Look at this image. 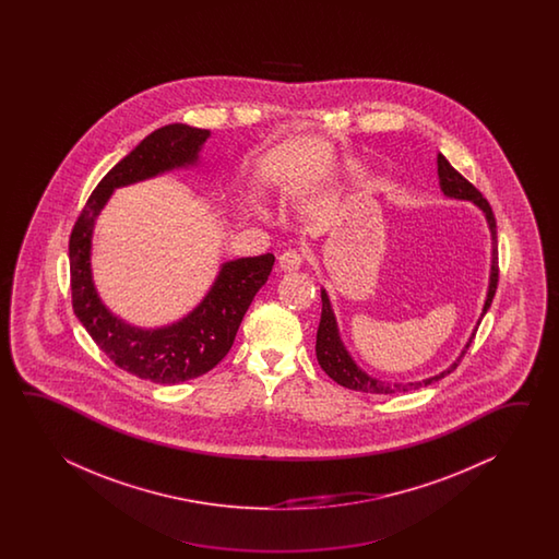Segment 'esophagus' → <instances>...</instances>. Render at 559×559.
I'll return each instance as SVG.
<instances>
[{"mask_svg": "<svg viewBox=\"0 0 559 559\" xmlns=\"http://www.w3.org/2000/svg\"><path fill=\"white\" fill-rule=\"evenodd\" d=\"M277 263H280V267L284 270V272H296L301 267V263H304V253L297 250H285L280 258H277Z\"/></svg>", "mask_w": 559, "mask_h": 559, "instance_id": "obj_1", "label": "esophagus"}]
</instances>
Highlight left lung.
Returning <instances> with one entry per match:
<instances>
[{
	"instance_id": "1",
	"label": "left lung",
	"mask_w": 559,
	"mask_h": 559,
	"mask_svg": "<svg viewBox=\"0 0 559 559\" xmlns=\"http://www.w3.org/2000/svg\"><path fill=\"white\" fill-rule=\"evenodd\" d=\"M438 176H440L441 191L448 198L474 202L486 214L487 226H489V231H491V243H493V251H491V275H489L486 304H484V311H481V318H479V321H481L484 316H486L487 309L491 306V301H493L496 289H498L499 267L496 217H493V212H491V205L481 195V191L472 186L457 169H453L452 164L445 159V155L438 154ZM479 321H477V325H479ZM475 332H477V328L472 333L469 342L465 344L462 356L457 357V361L465 356L467 347H469L472 340L475 337ZM316 356H318L321 369L333 381H337L340 385H344L347 390H354V392L380 393V395L412 392V390L426 388L429 383L445 378L448 373H452L453 369L457 368V361H453L450 368L441 371L440 376H433V378H428V380L409 381V383H388V381L369 378L366 371L357 368L356 361L352 359V356L345 349V345L342 344V337H340V332H337V323H335V316H333L332 311V304H330V297L325 294V289H321V320L320 328H318V340H316Z\"/></svg>"
}]
</instances>
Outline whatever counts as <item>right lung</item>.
I'll list each match as a JSON object with an SVG mask.
<instances>
[{"mask_svg":"<svg viewBox=\"0 0 559 559\" xmlns=\"http://www.w3.org/2000/svg\"><path fill=\"white\" fill-rule=\"evenodd\" d=\"M207 138L210 131L186 123H169L150 133L97 183L70 236L73 313L118 368L154 383L200 378L226 357L251 299L267 282L274 253L224 263L207 296L183 320L140 330L116 318L95 292L90 267L95 217L116 188L195 164Z\"/></svg>","mask_w":559,"mask_h":559,"instance_id":"1","label":"right lung"}]
</instances>
